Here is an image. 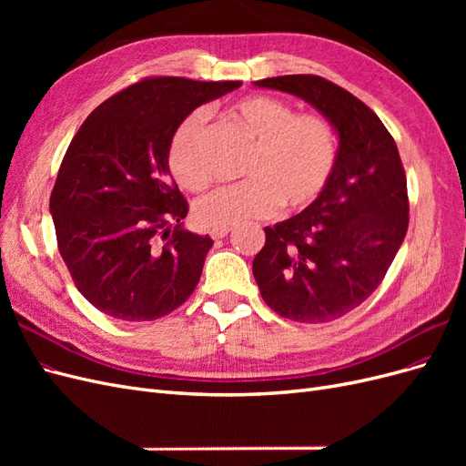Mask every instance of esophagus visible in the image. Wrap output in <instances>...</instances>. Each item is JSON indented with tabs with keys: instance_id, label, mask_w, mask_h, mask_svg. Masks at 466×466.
<instances>
[{
	"instance_id": "34e87169",
	"label": "esophagus",
	"mask_w": 466,
	"mask_h": 466,
	"mask_svg": "<svg viewBox=\"0 0 466 466\" xmlns=\"http://www.w3.org/2000/svg\"><path fill=\"white\" fill-rule=\"evenodd\" d=\"M229 231H231V228H214L209 231V235L214 238H223V237L229 235Z\"/></svg>"
}]
</instances>
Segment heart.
<instances>
[{
	"label": "heart",
	"instance_id": "b5f03b06",
	"mask_svg": "<svg viewBox=\"0 0 466 466\" xmlns=\"http://www.w3.org/2000/svg\"><path fill=\"white\" fill-rule=\"evenodd\" d=\"M235 128L250 144L241 175L245 180L196 204L194 218L206 228L272 216L281 204L288 211L313 206L338 167V136L332 122L317 112H295L276 96L250 95L229 108ZM206 116L190 112L175 128L167 149L173 178L188 192L209 188L211 171L200 155Z\"/></svg>",
	"mask_w": 466,
	"mask_h": 466
}]
</instances>
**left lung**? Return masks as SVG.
<instances>
[{"instance_id":"8db88e82","label":"left lung","mask_w":466,"mask_h":466,"mask_svg":"<svg viewBox=\"0 0 466 466\" xmlns=\"http://www.w3.org/2000/svg\"><path fill=\"white\" fill-rule=\"evenodd\" d=\"M303 98L340 137L329 188L301 214L264 228L252 260L262 299L295 322H330L361 305L383 281L408 229L400 155L375 112L319 76L255 81Z\"/></svg>"}]
</instances>
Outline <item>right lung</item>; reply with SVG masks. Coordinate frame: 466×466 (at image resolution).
<instances>
[{"label":"right lung","mask_w":466,"mask_h":466,"mask_svg":"<svg viewBox=\"0 0 466 466\" xmlns=\"http://www.w3.org/2000/svg\"><path fill=\"white\" fill-rule=\"evenodd\" d=\"M241 81L144 77L81 124L50 194L58 250L79 293L118 320H155L198 286L214 241L182 228L167 165L182 118Z\"/></svg>","instance_id":"right-lung-1"}]
</instances>
